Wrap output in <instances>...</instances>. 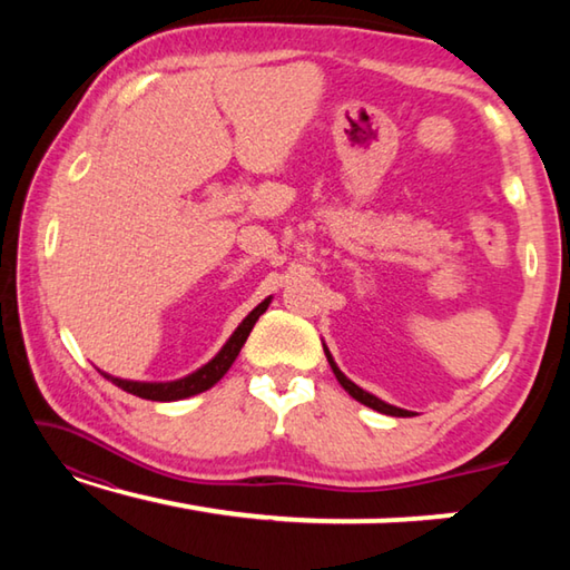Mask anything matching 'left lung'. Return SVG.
<instances>
[{
    "label": "left lung",
    "instance_id": "1",
    "mask_svg": "<svg viewBox=\"0 0 570 570\" xmlns=\"http://www.w3.org/2000/svg\"><path fill=\"white\" fill-rule=\"evenodd\" d=\"M324 354H326V362H330V366H332L334 377L340 380L342 387H344L346 392H350L356 402H362L364 407H372V410H377V412H382V414H390V417H412L410 410L394 407V404H387L384 400H380L377 394H372V392H366V390H362V387H356V384H354L350 377H346V374L340 370V366H336L332 352L326 350V344H324Z\"/></svg>",
    "mask_w": 570,
    "mask_h": 570
}]
</instances>
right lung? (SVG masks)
<instances>
[{
	"mask_svg": "<svg viewBox=\"0 0 570 570\" xmlns=\"http://www.w3.org/2000/svg\"><path fill=\"white\" fill-rule=\"evenodd\" d=\"M268 304H272V296L264 298V302L258 304L254 312H250L246 320L236 326V332L228 336V342L220 346L214 360L206 362L200 370L186 374V377L170 380V382H135V380L112 377V374L102 372V370H100V374L105 380H110L112 384H118L120 390L135 394V397L153 400V402H176V400H186V397H193V394L206 392L214 387V384L230 370V364L236 362L240 346L246 344L250 330H254V324L258 322V316L266 312Z\"/></svg>",
	"mask_w": 570,
	"mask_h": 570,
	"instance_id": "right-lung-1",
	"label": "right lung"
}]
</instances>
